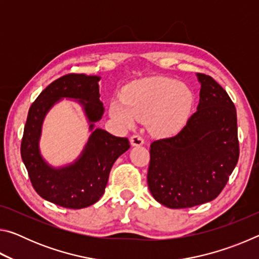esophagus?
<instances>
[{
    "label": "esophagus",
    "instance_id": "34e87169",
    "mask_svg": "<svg viewBox=\"0 0 259 259\" xmlns=\"http://www.w3.org/2000/svg\"><path fill=\"white\" fill-rule=\"evenodd\" d=\"M130 142L133 146H140L144 144V138L140 135H134L133 137L130 138Z\"/></svg>",
    "mask_w": 259,
    "mask_h": 259
}]
</instances>
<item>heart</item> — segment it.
<instances>
[{
  "label": "heart",
  "instance_id": "1",
  "mask_svg": "<svg viewBox=\"0 0 259 259\" xmlns=\"http://www.w3.org/2000/svg\"><path fill=\"white\" fill-rule=\"evenodd\" d=\"M193 103L194 96L182 82L169 77H150L126 87L123 98H115L109 104V113L124 126L148 117L153 131L172 133L185 122Z\"/></svg>",
  "mask_w": 259,
  "mask_h": 259
}]
</instances>
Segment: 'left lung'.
I'll return each instance as SVG.
<instances>
[{"label":"left lung","mask_w":259,"mask_h":259,"mask_svg":"<svg viewBox=\"0 0 259 259\" xmlns=\"http://www.w3.org/2000/svg\"><path fill=\"white\" fill-rule=\"evenodd\" d=\"M198 111L176 136L151 144L148 188L171 209L212 201L225 187L239 160L236 109L226 91L205 74Z\"/></svg>","instance_id":"1"}]
</instances>
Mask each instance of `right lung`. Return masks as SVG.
Returning <instances> with one entry per match:
<instances>
[{
	"mask_svg": "<svg viewBox=\"0 0 259 259\" xmlns=\"http://www.w3.org/2000/svg\"><path fill=\"white\" fill-rule=\"evenodd\" d=\"M99 80L96 75L67 74L50 83L29 107L21 139V159L37 194L60 207L82 209L97 202L104 194L114 162L130 147L128 138L95 129V122L104 114ZM61 98L77 99L82 105L92 136L74 164L54 168L41 157L38 140L46 113Z\"/></svg>",
	"mask_w": 259,
	"mask_h": 259,
	"instance_id": "obj_1",
	"label": "right lung"
}]
</instances>
